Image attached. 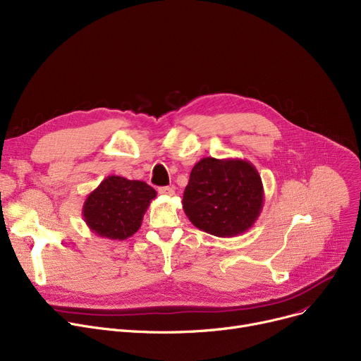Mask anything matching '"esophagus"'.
<instances>
[{"label": "esophagus", "instance_id": "34e87169", "mask_svg": "<svg viewBox=\"0 0 361 361\" xmlns=\"http://www.w3.org/2000/svg\"><path fill=\"white\" fill-rule=\"evenodd\" d=\"M158 192L161 195H165V196H174L176 195V187L174 185H165V187H159Z\"/></svg>", "mask_w": 361, "mask_h": 361}]
</instances>
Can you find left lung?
Returning a JSON list of instances; mask_svg holds the SVG:
<instances>
[{
	"label": "left lung",
	"instance_id": "1",
	"mask_svg": "<svg viewBox=\"0 0 361 361\" xmlns=\"http://www.w3.org/2000/svg\"><path fill=\"white\" fill-rule=\"evenodd\" d=\"M262 205L261 177L245 159L202 158L193 166L183 195V209L192 224L218 238L247 231Z\"/></svg>",
	"mask_w": 361,
	"mask_h": 361
}]
</instances>
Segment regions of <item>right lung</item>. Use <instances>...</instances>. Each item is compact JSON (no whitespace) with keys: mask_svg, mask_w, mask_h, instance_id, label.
<instances>
[{"mask_svg":"<svg viewBox=\"0 0 361 361\" xmlns=\"http://www.w3.org/2000/svg\"><path fill=\"white\" fill-rule=\"evenodd\" d=\"M154 197L156 190L145 181L109 176L87 196L84 221L100 238L125 240L142 226Z\"/></svg>","mask_w":361,"mask_h":361,"instance_id":"add662e5","label":"right lung"}]
</instances>
